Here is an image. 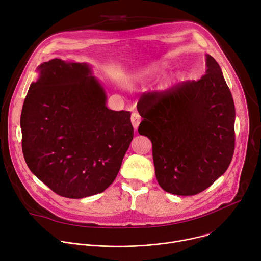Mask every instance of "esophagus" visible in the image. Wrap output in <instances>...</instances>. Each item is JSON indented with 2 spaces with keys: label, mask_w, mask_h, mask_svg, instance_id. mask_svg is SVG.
I'll return each instance as SVG.
<instances>
[{
  "label": "esophagus",
  "mask_w": 261,
  "mask_h": 261,
  "mask_svg": "<svg viewBox=\"0 0 261 261\" xmlns=\"http://www.w3.org/2000/svg\"><path fill=\"white\" fill-rule=\"evenodd\" d=\"M131 122H132V125H133L134 129L136 130V129L138 128V126H139L140 122H141V117L139 116V114H137V113H133V114H132V116H131Z\"/></svg>",
  "instance_id": "34e87169"
}]
</instances>
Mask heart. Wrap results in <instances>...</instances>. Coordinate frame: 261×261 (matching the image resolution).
Masks as SVG:
<instances>
[{"instance_id": "b5f03b06", "label": "heart", "mask_w": 261, "mask_h": 261, "mask_svg": "<svg viewBox=\"0 0 261 261\" xmlns=\"http://www.w3.org/2000/svg\"><path fill=\"white\" fill-rule=\"evenodd\" d=\"M156 71V68H148L146 70H144L141 74H140V77H146V76H150L151 74H153Z\"/></svg>"}]
</instances>
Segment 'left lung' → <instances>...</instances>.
Wrapping results in <instances>:
<instances>
[{
    "mask_svg": "<svg viewBox=\"0 0 261 261\" xmlns=\"http://www.w3.org/2000/svg\"><path fill=\"white\" fill-rule=\"evenodd\" d=\"M205 57L199 81L143 93L137 103L143 118L138 132L152 141L157 180L175 195L208 188L227 170L234 152L232 95L219 64Z\"/></svg>",
    "mask_w": 261,
    "mask_h": 261,
    "instance_id": "left-lung-1",
    "label": "left lung"
}]
</instances>
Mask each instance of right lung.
<instances>
[{"label": "right lung", "instance_id": "right-lung-1", "mask_svg": "<svg viewBox=\"0 0 261 261\" xmlns=\"http://www.w3.org/2000/svg\"><path fill=\"white\" fill-rule=\"evenodd\" d=\"M38 71L20 117L27 165L63 197L103 192L133 138L131 114L107 108L105 91L86 63L54 59Z\"/></svg>", "mask_w": 261, "mask_h": 261}]
</instances>
